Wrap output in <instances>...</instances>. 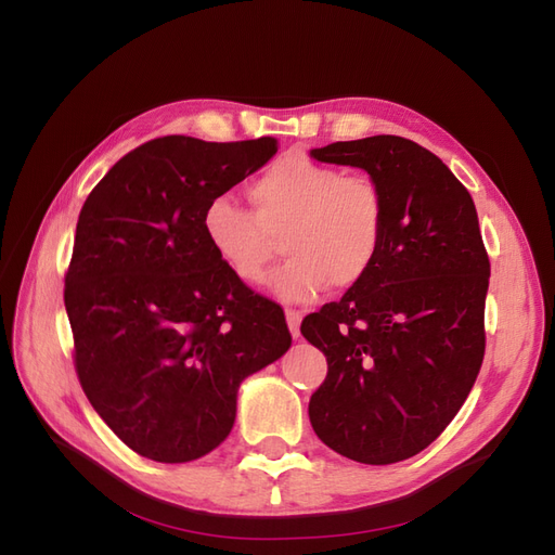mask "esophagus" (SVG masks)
I'll use <instances>...</instances> for the list:
<instances>
[{
    "instance_id": "1",
    "label": "esophagus",
    "mask_w": 555,
    "mask_h": 555,
    "mask_svg": "<svg viewBox=\"0 0 555 555\" xmlns=\"http://www.w3.org/2000/svg\"><path fill=\"white\" fill-rule=\"evenodd\" d=\"M284 314H287V324H289L292 335H294V338L298 340V338H300V319H304V312H298V310H287Z\"/></svg>"
}]
</instances>
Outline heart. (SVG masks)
<instances>
[{"instance_id":"heart-1","label":"heart","mask_w":555,"mask_h":555,"mask_svg":"<svg viewBox=\"0 0 555 555\" xmlns=\"http://www.w3.org/2000/svg\"><path fill=\"white\" fill-rule=\"evenodd\" d=\"M251 210L215 196L204 210V236L227 271L261 284L284 233L292 255L271 278L284 300H312L326 287L347 289L371 271L384 238V196L363 173L306 155L282 157L249 182Z\"/></svg>"}]
</instances>
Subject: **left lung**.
Wrapping results in <instances>:
<instances>
[{
  "mask_svg": "<svg viewBox=\"0 0 555 555\" xmlns=\"http://www.w3.org/2000/svg\"><path fill=\"white\" fill-rule=\"evenodd\" d=\"M310 155L359 166L384 196L373 268L300 324L328 361L310 424L351 461H405L459 414L483 361L491 263L475 201L440 157L402 137L338 141Z\"/></svg>",
  "mask_w": 555,
  "mask_h": 555,
  "instance_id": "8db88e82",
  "label": "left lung"
}]
</instances>
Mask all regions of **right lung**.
Listing matches in <instances>:
<instances>
[{"label": "right lung", "mask_w": 555, "mask_h": 555, "mask_svg": "<svg viewBox=\"0 0 555 555\" xmlns=\"http://www.w3.org/2000/svg\"><path fill=\"white\" fill-rule=\"evenodd\" d=\"M278 153V139L164 137L131 150L82 204L64 306L96 414L157 463L206 456L231 433L241 382L292 345L284 312L215 257L210 198Z\"/></svg>", "instance_id": "right-lung-1"}]
</instances>
